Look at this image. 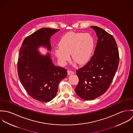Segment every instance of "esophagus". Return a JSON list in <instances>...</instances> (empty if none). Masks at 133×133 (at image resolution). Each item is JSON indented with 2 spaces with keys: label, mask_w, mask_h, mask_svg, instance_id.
<instances>
[{
  "label": "esophagus",
  "mask_w": 133,
  "mask_h": 133,
  "mask_svg": "<svg viewBox=\"0 0 133 133\" xmlns=\"http://www.w3.org/2000/svg\"><path fill=\"white\" fill-rule=\"evenodd\" d=\"M68 74L69 75H70L74 74V72L73 71H70V70H69V71H68Z\"/></svg>",
  "instance_id": "1"
}]
</instances>
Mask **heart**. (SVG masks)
<instances>
[{"label":"heart","instance_id":"1","mask_svg":"<svg viewBox=\"0 0 133 133\" xmlns=\"http://www.w3.org/2000/svg\"><path fill=\"white\" fill-rule=\"evenodd\" d=\"M94 44V39L89 34L69 32L60 39L58 44L60 49L55 50V55L60 62L64 63L71 54L75 63L82 65L90 60Z\"/></svg>","mask_w":133,"mask_h":133}]
</instances>
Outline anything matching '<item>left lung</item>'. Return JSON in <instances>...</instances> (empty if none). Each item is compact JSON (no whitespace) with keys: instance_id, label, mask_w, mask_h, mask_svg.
Segmentation results:
<instances>
[{"instance_id":"1","label":"left lung","mask_w":133,"mask_h":133,"mask_svg":"<svg viewBox=\"0 0 133 133\" xmlns=\"http://www.w3.org/2000/svg\"><path fill=\"white\" fill-rule=\"evenodd\" d=\"M91 27L98 37L94 55L84 66L76 70L79 78L75 89L76 94L85 100H93L108 90L119 62L114 37L100 28Z\"/></svg>"}]
</instances>
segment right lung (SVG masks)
<instances>
[{
  "label": "right lung",
  "instance_id": "right-lung-1",
  "mask_svg": "<svg viewBox=\"0 0 133 133\" xmlns=\"http://www.w3.org/2000/svg\"><path fill=\"white\" fill-rule=\"evenodd\" d=\"M59 29L41 28L25 38L19 50L17 71L28 94L40 102H47L56 95L58 85L67 76V70L55 66L50 54L41 55L39 46L51 50L50 38Z\"/></svg>",
  "mask_w": 133,
  "mask_h": 133
}]
</instances>
